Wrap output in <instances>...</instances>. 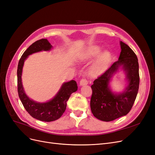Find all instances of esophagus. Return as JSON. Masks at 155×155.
I'll list each match as a JSON object with an SVG mask.
<instances>
[{"instance_id":"obj_1","label":"esophagus","mask_w":155,"mask_h":155,"mask_svg":"<svg viewBox=\"0 0 155 155\" xmlns=\"http://www.w3.org/2000/svg\"><path fill=\"white\" fill-rule=\"evenodd\" d=\"M88 84V81L85 79H83L79 82V85L80 86H84V85H86Z\"/></svg>"}]
</instances>
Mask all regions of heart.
<instances>
[{"instance_id":"heart-1","label":"heart","mask_w":155,"mask_h":155,"mask_svg":"<svg viewBox=\"0 0 155 155\" xmlns=\"http://www.w3.org/2000/svg\"><path fill=\"white\" fill-rule=\"evenodd\" d=\"M101 48L98 46H91L84 50L79 56V60L82 62H87L92 60L100 54ZM111 59L109 51H104L97 56L89 68V74L91 76H98L104 73L109 67Z\"/></svg>"}]
</instances>
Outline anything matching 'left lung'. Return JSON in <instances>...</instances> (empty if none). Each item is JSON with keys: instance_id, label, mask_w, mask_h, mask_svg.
Listing matches in <instances>:
<instances>
[{"instance_id": "1", "label": "left lung", "mask_w": 155, "mask_h": 155, "mask_svg": "<svg viewBox=\"0 0 155 155\" xmlns=\"http://www.w3.org/2000/svg\"><path fill=\"white\" fill-rule=\"evenodd\" d=\"M121 52L118 60L91 86L92 113L98 120L113 121L127 114L132 108L139 88V64L137 56L129 46L120 42ZM120 70L126 75V86L121 92L112 91L110 82Z\"/></svg>"}]
</instances>
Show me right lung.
<instances>
[{
  "mask_svg": "<svg viewBox=\"0 0 155 155\" xmlns=\"http://www.w3.org/2000/svg\"><path fill=\"white\" fill-rule=\"evenodd\" d=\"M52 48L53 46L46 39L35 41L22 54L17 67L18 93L23 106L33 118L47 122L58 120L63 115L70 95L78 91L76 81L71 80L63 83L51 100L46 102H38L27 96L22 85V74L25 61L29 55L43 51H48Z\"/></svg>",
  "mask_w": 155,
  "mask_h": 155,
  "instance_id": "1",
  "label": "right lung"
}]
</instances>
